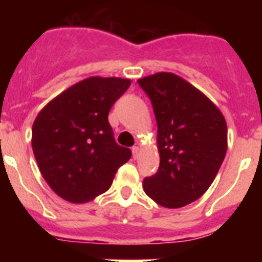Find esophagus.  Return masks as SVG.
Listing matches in <instances>:
<instances>
[{"label":"esophagus","mask_w":262,"mask_h":262,"mask_svg":"<svg viewBox=\"0 0 262 262\" xmlns=\"http://www.w3.org/2000/svg\"><path fill=\"white\" fill-rule=\"evenodd\" d=\"M139 151H140V148H139L138 145H135V147H133V157H134V159H138Z\"/></svg>","instance_id":"esophagus-1"}]
</instances>
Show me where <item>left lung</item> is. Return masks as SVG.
Returning <instances> with one entry per match:
<instances>
[{
  "label": "left lung",
  "instance_id": "1",
  "mask_svg": "<svg viewBox=\"0 0 262 262\" xmlns=\"http://www.w3.org/2000/svg\"><path fill=\"white\" fill-rule=\"evenodd\" d=\"M154 106L160 166L143 189L157 205L178 209L202 196L227 152L222 111L201 90L169 72L139 78Z\"/></svg>",
  "mask_w": 262,
  "mask_h": 262
}]
</instances>
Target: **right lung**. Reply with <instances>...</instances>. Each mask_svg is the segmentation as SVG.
<instances>
[{
    "mask_svg": "<svg viewBox=\"0 0 262 262\" xmlns=\"http://www.w3.org/2000/svg\"><path fill=\"white\" fill-rule=\"evenodd\" d=\"M131 80L93 76L64 90L39 111L32 151L39 170L62 200L86 203L108 190L131 157L115 143L107 115Z\"/></svg>",
    "mask_w": 262,
    "mask_h": 262,
    "instance_id": "1",
    "label": "right lung"
}]
</instances>
